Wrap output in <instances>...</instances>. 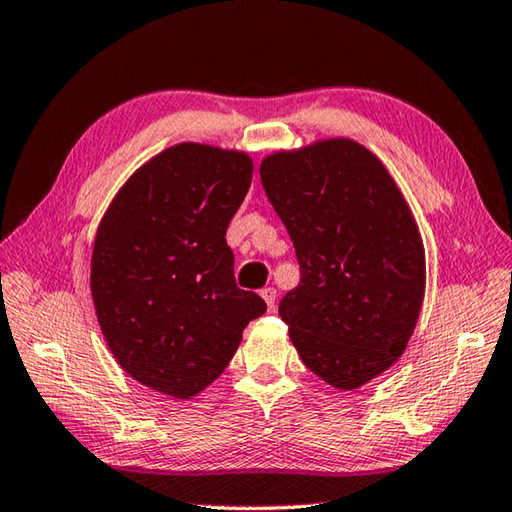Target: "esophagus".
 Masks as SVG:
<instances>
[{
  "label": "esophagus",
  "instance_id": "esophagus-1",
  "mask_svg": "<svg viewBox=\"0 0 512 512\" xmlns=\"http://www.w3.org/2000/svg\"><path fill=\"white\" fill-rule=\"evenodd\" d=\"M262 297L268 306V310H275V299H277V290L275 288H264L262 290Z\"/></svg>",
  "mask_w": 512,
  "mask_h": 512
}]
</instances>
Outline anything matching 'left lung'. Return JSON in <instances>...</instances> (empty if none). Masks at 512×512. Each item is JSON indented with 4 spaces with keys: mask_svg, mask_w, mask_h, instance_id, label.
Returning <instances> with one entry per match:
<instances>
[{
    "mask_svg": "<svg viewBox=\"0 0 512 512\" xmlns=\"http://www.w3.org/2000/svg\"><path fill=\"white\" fill-rule=\"evenodd\" d=\"M302 279L279 302L308 370L355 390L404 355L422 313V233L386 166L355 139L277 150L259 166Z\"/></svg>",
    "mask_w": 512,
    "mask_h": 512,
    "instance_id": "8db88e82",
    "label": "left lung"
}]
</instances>
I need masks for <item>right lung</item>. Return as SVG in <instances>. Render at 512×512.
Listing matches in <instances>:
<instances>
[{
	"instance_id": "obj_1",
	"label": "right lung",
	"mask_w": 512,
	"mask_h": 512,
	"mask_svg": "<svg viewBox=\"0 0 512 512\" xmlns=\"http://www.w3.org/2000/svg\"><path fill=\"white\" fill-rule=\"evenodd\" d=\"M250 179L244 150L175 144L126 179L97 226V322L117 364L150 390L193 399L266 313L262 297L237 288L226 244Z\"/></svg>"
}]
</instances>
